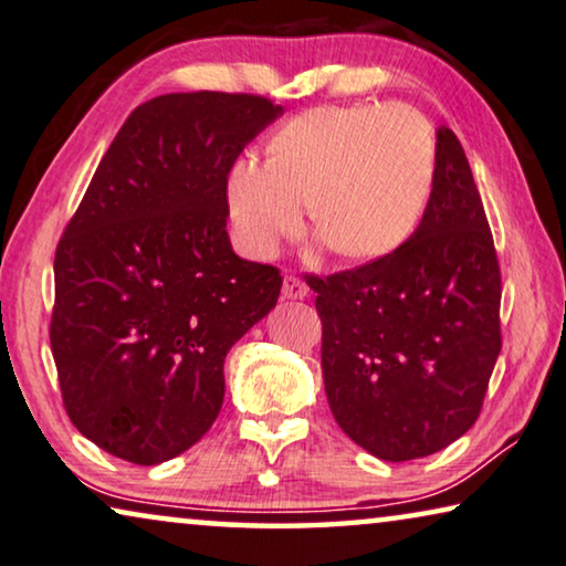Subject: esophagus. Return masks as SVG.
Returning <instances> with one entry per match:
<instances>
[{
    "mask_svg": "<svg viewBox=\"0 0 566 566\" xmlns=\"http://www.w3.org/2000/svg\"><path fill=\"white\" fill-rule=\"evenodd\" d=\"M283 296L285 298H293V301L306 298L308 296V285L303 283L301 277H296V275H285L283 277Z\"/></svg>",
    "mask_w": 566,
    "mask_h": 566,
    "instance_id": "1",
    "label": "esophagus"
}]
</instances>
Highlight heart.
<instances>
[{
  "mask_svg": "<svg viewBox=\"0 0 566 566\" xmlns=\"http://www.w3.org/2000/svg\"><path fill=\"white\" fill-rule=\"evenodd\" d=\"M437 178V143L408 106H316L270 137L265 163L237 158L229 217L244 248L275 255L308 224L344 260H375L411 240Z\"/></svg>",
  "mask_w": 566,
  "mask_h": 566,
  "instance_id": "obj_1",
  "label": "heart"
}]
</instances>
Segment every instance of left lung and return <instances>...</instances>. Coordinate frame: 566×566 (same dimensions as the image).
<instances>
[{"mask_svg":"<svg viewBox=\"0 0 566 566\" xmlns=\"http://www.w3.org/2000/svg\"><path fill=\"white\" fill-rule=\"evenodd\" d=\"M306 283L322 316L326 398L355 444L406 462L472 429L501 355L503 289L485 207L452 129H437V178L411 240Z\"/></svg>","mask_w":566,"mask_h":566,"instance_id":"left-lung-1","label":"left lung"}]
</instances>
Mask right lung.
<instances>
[{"instance_id":"add662e5","label":"right lung","mask_w":566,"mask_h":566,"mask_svg":"<svg viewBox=\"0 0 566 566\" xmlns=\"http://www.w3.org/2000/svg\"><path fill=\"white\" fill-rule=\"evenodd\" d=\"M277 114L258 94H166L129 114L55 250L51 349L63 406L96 447L160 464L224 400V357L281 296L234 255L227 174Z\"/></svg>"}]
</instances>
